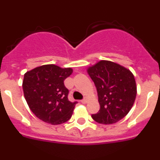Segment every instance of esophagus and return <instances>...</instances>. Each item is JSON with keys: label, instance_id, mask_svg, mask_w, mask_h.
Segmentation results:
<instances>
[{"label": "esophagus", "instance_id": "1", "mask_svg": "<svg viewBox=\"0 0 160 160\" xmlns=\"http://www.w3.org/2000/svg\"><path fill=\"white\" fill-rule=\"evenodd\" d=\"M87 102H88V98H87L86 97V98H83L81 102L83 103V104H85V103H87Z\"/></svg>", "mask_w": 160, "mask_h": 160}]
</instances>
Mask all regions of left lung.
<instances>
[{
	"label": "left lung",
	"instance_id": "obj_1",
	"mask_svg": "<svg viewBox=\"0 0 160 160\" xmlns=\"http://www.w3.org/2000/svg\"><path fill=\"white\" fill-rule=\"evenodd\" d=\"M97 89L99 111L93 119L112 124L128 114L136 97V83L131 71L109 61H100L87 70Z\"/></svg>",
	"mask_w": 160,
	"mask_h": 160
}]
</instances>
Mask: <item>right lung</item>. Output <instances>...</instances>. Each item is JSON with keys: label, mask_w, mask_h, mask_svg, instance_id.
<instances>
[{"label": "right lung", "mask_w": 160, "mask_h": 160, "mask_svg": "<svg viewBox=\"0 0 160 160\" xmlns=\"http://www.w3.org/2000/svg\"><path fill=\"white\" fill-rule=\"evenodd\" d=\"M73 72L71 68L44 65L24 75V95L32 112L39 119L53 125L70 119L78 102L68 99L69 90L64 81Z\"/></svg>", "instance_id": "add662e5"}]
</instances>
